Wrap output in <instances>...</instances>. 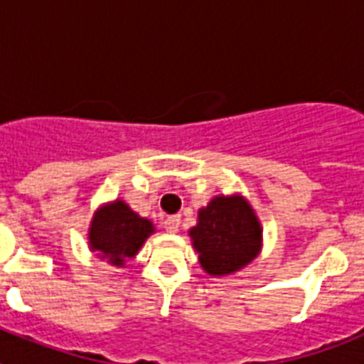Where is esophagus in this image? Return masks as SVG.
Wrapping results in <instances>:
<instances>
[{"mask_svg":"<svg viewBox=\"0 0 364 364\" xmlns=\"http://www.w3.org/2000/svg\"><path fill=\"white\" fill-rule=\"evenodd\" d=\"M164 228H166L169 233H176L180 228V217L178 215H173V217H167L166 220H164Z\"/></svg>","mask_w":364,"mask_h":364,"instance_id":"esophagus-1","label":"esophagus"}]
</instances>
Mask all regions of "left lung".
Instances as JSON below:
<instances>
[{
  "instance_id": "8db88e82",
  "label": "left lung",
  "mask_w": 364,
  "mask_h": 364,
  "mask_svg": "<svg viewBox=\"0 0 364 364\" xmlns=\"http://www.w3.org/2000/svg\"><path fill=\"white\" fill-rule=\"evenodd\" d=\"M198 262L211 277L240 272L262 250V226L242 195H217L198 210L197 226L189 230Z\"/></svg>"
}]
</instances>
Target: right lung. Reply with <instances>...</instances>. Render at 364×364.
<instances>
[{"label": "right lung", "instance_id": "right-lung-1", "mask_svg": "<svg viewBox=\"0 0 364 364\" xmlns=\"http://www.w3.org/2000/svg\"><path fill=\"white\" fill-rule=\"evenodd\" d=\"M154 233L153 222L133 211L125 200L107 202L95 211L87 231L91 252L111 266L124 268L129 259L136 257L149 235Z\"/></svg>", "mask_w": 364, "mask_h": 364}]
</instances>
